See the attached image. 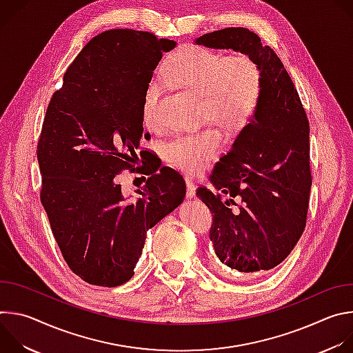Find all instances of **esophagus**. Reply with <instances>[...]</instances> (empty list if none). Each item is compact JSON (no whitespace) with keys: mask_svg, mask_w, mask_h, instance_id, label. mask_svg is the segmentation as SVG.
Segmentation results:
<instances>
[{"mask_svg":"<svg viewBox=\"0 0 353 353\" xmlns=\"http://www.w3.org/2000/svg\"><path fill=\"white\" fill-rule=\"evenodd\" d=\"M185 187H187V192H185L187 196L192 198L195 194V183L190 177H185Z\"/></svg>","mask_w":353,"mask_h":353,"instance_id":"1","label":"esophagus"}]
</instances>
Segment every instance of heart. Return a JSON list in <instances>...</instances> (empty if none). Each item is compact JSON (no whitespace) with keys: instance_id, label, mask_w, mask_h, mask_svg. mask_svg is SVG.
I'll return each mask as SVG.
<instances>
[{"instance_id":"heart-1","label":"heart","mask_w":353,"mask_h":353,"mask_svg":"<svg viewBox=\"0 0 353 353\" xmlns=\"http://www.w3.org/2000/svg\"><path fill=\"white\" fill-rule=\"evenodd\" d=\"M162 79L199 97V116L208 119L228 135H237L254 120L264 92V71L247 54L228 57L205 46H187L172 57ZM161 96L159 81L143 93L142 120L157 124ZM222 148V137L214 127L173 134L162 145L163 159L173 168L199 173L208 168Z\"/></svg>"}]
</instances>
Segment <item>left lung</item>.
<instances>
[{
  "mask_svg": "<svg viewBox=\"0 0 353 353\" xmlns=\"http://www.w3.org/2000/svg\"><path fill=\"white\" fill-rule=\"evenodd\" d=\"M256 59L264 71L257 114L199 187L212 212L210 239L221 263L250 276L281 264L305 230L312 188L309 120L282 61L245 28H226L195 40ZM230 198L223 200L221 194Z\"/></svg>",
  "mask_w": 353,
  "mask_h": 353,
  "instance_id": "left-lung-1",
  "label": "left lung"
}]
</instances>
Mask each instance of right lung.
Listing matches in <instances>:
<instances>
[{
	"label": "right lung",
	"instance_id": "obj_1",
	"mask_svg": "<svg viewBox=\"0 0 353 353\" xmlns=\"http://www.w3.org/2000/svg\"><path fill=\"white\" fill-rule=\"evenodd\" d=\"M176 41L112 29L94 36L64 74L47 106L39 143L40 201L70 270L82 281L114 288L134 275L146 232L179 207L184 179L143 163L139 196L127 199L116 176L135 170L146 86Z\"/></svg>",
	"mask_w": 353,
	"mask_h": 353
}]
</instances>
